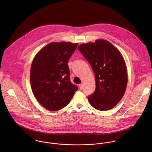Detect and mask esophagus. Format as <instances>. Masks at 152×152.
<instances>
[{
    "instance_id": "obj_1",
    "label": "esophagus",
    "mask_w": 152,
    "mask_h": 152,
    "mask_svg": "<svg viewBox=\"0 0 152 152\" xmlns=\"http://www.w3.org/2000/svg\"><path fill=\"white\" fill-rule=\"evenodd\" d=\"M79 87H80V89H81V90H82L83 89V84H80V85H79Z\"/></svg>"
}]
</instances>
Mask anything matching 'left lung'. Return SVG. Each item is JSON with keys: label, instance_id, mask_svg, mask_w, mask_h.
Listing matches in <instances>:
<instances>
[{"label": "left lung", "instance_id": "8db88e82", "mask_svg": "<svg viewBox=\"0 0 152 152\" xmlns=\"http://www.w3.org/2000/svg\"><path fill=\"white\" fill-rule=\"evenodd\" d=\"M78 50L95 74L96 88L88 96L90 104L99 110L113 108L122 98L128 83L123 56L112 44L104 40L81 44Z\"/></svg>", "mask_w": 152, "mask_h": 152}]
</instances>
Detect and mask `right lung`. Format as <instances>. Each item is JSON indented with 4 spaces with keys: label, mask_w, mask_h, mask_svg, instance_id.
I'll return each instance as SVG.
<instances>
[{
    "label": "right lung",
    "mask_w": 152,
    "mask_h": 152,
    "mask_svg": "<svg viewBox=\"0 0 152 152\" xmlns=\"http://www.w3.org/2000/svg\"><path fill=\"white\" fill-rule=\"evenodd\" d=\"M78 44L51 43L35 56L30 70L33 92L39 103L49 110L64 108L78 87L70 81L68 61Z\"/></svg>",
    "instance_id": "add662e5"
}]
</instances>
